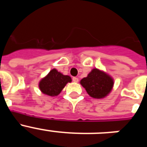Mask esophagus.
I'll return each mask as SVG.
<instances>
[{"mask_svg":"<svg viewBox=\"0 0 147 147\" xmlns=\"http://www.w3.org/2000/svg\"><path fill=\"white\" fill-rule=\"evenodd\" d=\"M73 82L75 83H77L79 82V79L77 77H73Z\"/></svg>","mask_w":147,"mask_h":147,"instance_id":"obj_1","label":"esophagus"}]
</instances>
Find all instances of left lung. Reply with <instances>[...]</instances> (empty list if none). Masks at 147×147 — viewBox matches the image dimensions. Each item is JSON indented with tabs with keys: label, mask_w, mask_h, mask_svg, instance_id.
<instances>
[{
	"label": "left lung",
	"mask_w": 147,
	"mask_h": 147,
	"mask_svg": "<svg viewBox=\"0 0 147 147\" xmlns=\"http://www.w3.org/2000/svg\"><path fill=\"white\" fill-rule=\"evenodd\" d=\"M80 84L85 88L90 96L94 98H104L112 91L114 80L102 70L93 68L87 77L82 79Z\"/></svg>",
	"instance_id": "8db88e82"
}]
</instances>
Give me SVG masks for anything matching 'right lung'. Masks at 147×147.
<instances>
[{"mask_svg": "<svg viewBox=\"0 0 147 147\" xmlns=\"http://www.w3.org/2000/svg\"><path fill=\"white\" fill-rule=\"evenodd\" d=\"M71 76L62 74L56 68L50 71L45 77L39 82V88L43 94L49 96H57L68 82H71Z\"/></svg>", "mask_w": 147, "mask_h": 147, "instance_id": "1", "label": "right lung"}]
</instances>
